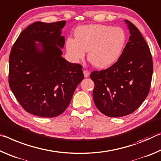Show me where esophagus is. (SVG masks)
<instances>
[{"instance_id":"34e87169","label":"esophagus","mask_w":161,"mask_h":161,"mask_svg":"<svg viewBox=\"0 0 161 161\" xmlns=\"http://www.w3.org/2000/svg\"><path fill=\"white\" fill-rule=\"evenodd\" d=\"M83 74H84V76H85V78H87V77H88L89 76V74H90V73H89V72L87 70H83Z\"/></svg>"}]
</instances>
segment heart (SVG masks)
Segmentation results:
<instances>
[{
    "label": "heart",
    "mask_w": 161,
    "mask_h": 161,
    "mask_svg": "<svg viewBox=\"0 0 161 161\" xmlns=\"http://www.w3.org/2000/svg\"><path fill=\"white\" fill-rule=\"evenodd\" d=\"M75 38L66 40V49L75 60L83 59L86 51L95 66L105 68L119 59L124 48L126 36L119 27L101 24L83 25L76 29Z\"/></svg>",
    "instance_id": "1"
}]
</instances>
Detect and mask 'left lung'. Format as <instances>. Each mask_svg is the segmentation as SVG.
<instances>
[{
    "instance_id": "obj_1",
    "label": "left lung",
    "mask_w": 161,
    "mask_h": 161,
    "mask_svg": "<svg viewBox=\"0 0 161 161\" xmlns=\"http://www.w3.org/2000/svg\"><path fill=\"white\" fill-rule=\"evenodd\" d=\"M125 22L130 36L119 59L107 69L90 75L95 84V105L109 117L133 113L151 88L153 65L150 48L136 26L128 20Z\"/></svg>"
}]
</instances>
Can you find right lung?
<instances>
[{"label": "right lung", "mask_w": 161, "mask_h": 161, "mask_svg": "<svg viewBox=\"0 0 161 161\" xmlns=\"http://www.w3.org/2000/svg\"><path fill=\"white\" fill-rule=\"evenodd\" d=\"M65 23H32L10 51V88L25 111L37 116L53 118L64 112L84 78L82 65L61 56Z\"/></svg>", "instance_id": "1"}]
</instances>
